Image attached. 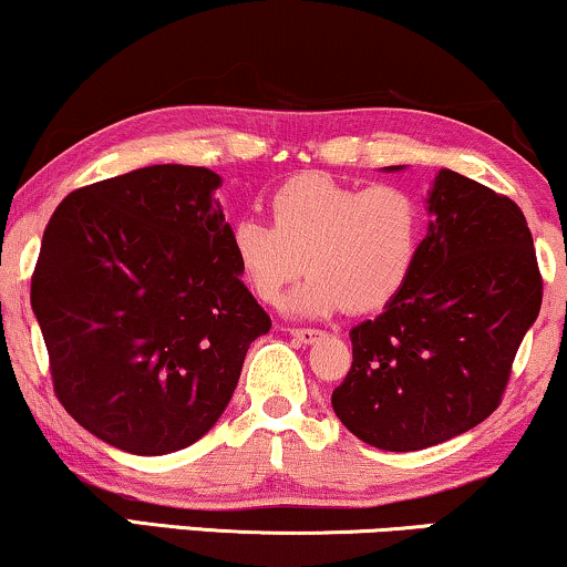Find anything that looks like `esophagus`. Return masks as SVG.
<instances>
[{
	"instance_id": "1",
	"label": "esophagus",
	"mask_w": 567,
	"mask_h": 567,
	"mask_svg": "<svg viewBox=\"0 0 567 567\" xmlns=\"http://www.w3.org/2000/svg\"><path fill=\"white\" fill-rule=\"evenodd\" d=\"M289 332L297 340H301V343H305V346H312V343H317V340L324 336V332L317 330V328H291Z\"/></svg>"
}]
</instances>
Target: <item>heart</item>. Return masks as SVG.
Listing matches in <instances>:
<instances>
[{
  "label": "heart",
  "instance_id": "1",
  "mask_svg": "<svg viewBox=\"0 0 567 567\" xmlns=\"http://www.w3.org/2000/svg\"><path fill=\"white\" fill-rule=\"evenodd\" d=\"M268 214L270 224L231 227V255L262 305H278L286 286L312 270L289 301L297 315L377 312L398 297L421 250L423 206L400 185L359 188L301 173L270 193Z\"/></svg>",
  "mask_w": 567,
  "mask_h": 567
}]
</instances>
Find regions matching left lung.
<instances>
[{
  "mask_svg": "<svg viewBox=\"0 0 567 567\" xmlns=\"http://www.w3.org/2000/svg\"><path fill=\"white\" fill-rule=\"evenodd\" d=\"M429 235L384 312L351 330L332 410L384 452H417L483 423L542 307L532 231L514 200L452 169L429 196Z\"/></svg>",
  "mask_w": 567,
  "mask_h": 567,
  "instance_id": "left-lung-1",
  "label": "left lung"
}]
</instances>
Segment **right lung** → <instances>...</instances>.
<instances>
[{
    "mask_svg": "<svg viewBox=\"0 0 567 567\" xmlns=\"http://www.w3.org/2000/svg\"><path fill=\"white\" fill-rule=\"evenodd\" d=\"M206 167L152 165L69 193L43 231L30 305L53 392L92 436L157 456L219 421L270 330L239 278Z\"/></svg>",
    "mask_w": 567,
    "mask_h": 567,
    "instance_id": "obj_1",
    "label": "right lung"
}]
</instances>
